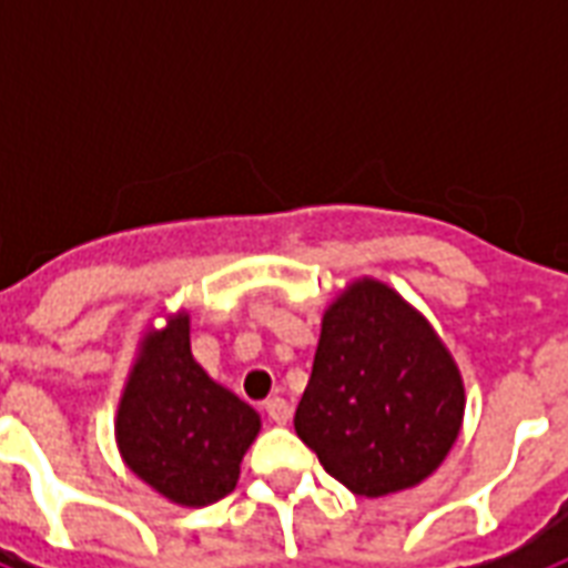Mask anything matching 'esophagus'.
Instances as JSON below:
<instances>
[{
    "label": "esophagus",
    "mask_w": 568,
    "mask_h": 568,
    "mask_svg": "<svg viewBox=\"0 0 568 568\" xmlns=\"http://www.w3.org/2000/svg\"><path fill=\"white\" fill-rule=\"evenodd\" d=\"M264 410H267V417H271L276 426H285V423L292 419V405H288L285 398H280V395L267 398V402H264Z\"/></svg>",
    "instance_id": "1"
}]
</instances>
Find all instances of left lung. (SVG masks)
Listing matches in <instances>:
<instances>
[{
	"label": "left lung",
	"instance_id": "8db88e82",
	"mask_svg": "<svg viewBox=\"0 0 568 568\" xmlns=\"http://www.w3.org/2000/svg\"><path fill=\"white\" fill-rule=\"evenodd\" d=\"M465 389L456 362L405 297L356 280L322 316L297 438L356 496L417 487L459 438Z\"/></svg>",
	"mask_w": 568,
	"mask_h": 568
}]
</instances>
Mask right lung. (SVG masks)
I'll use <instances>...</instances> for the list:
<instances>
[{"instance_id":"add662e5","label":"right lung","mask_w":568,"mask_h":568,"mask_svg":"<svg viewBox=\"0 0 568 568\" xmlns=\"http://www.w3.org/2000/svg\"><path fill=\"white\" fill-rule=\"evenodd\" d=\"M187 313L149 332L115 419L118 450L136 477L175 505L200 508L236 487L261 417L191 356Z\"/></svg>"}]
</instances>
